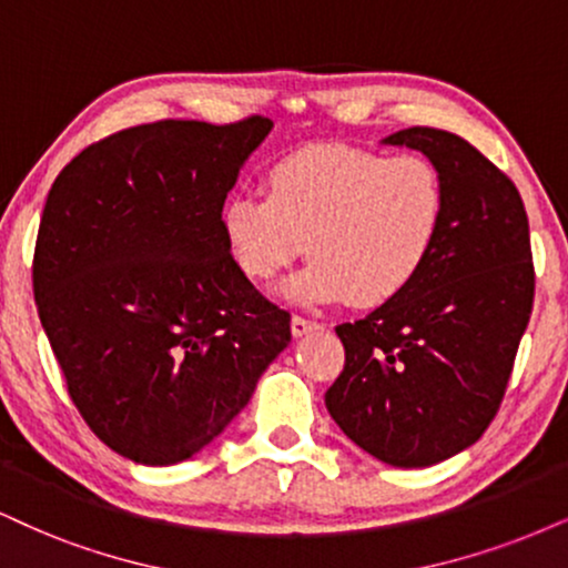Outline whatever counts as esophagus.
Segmentation results:
<instances>
[{"instance_id":"obj_1","label":"esophagus","mask_w":568,"mask_h":568,"mask_svg":"<svg viewBox=\"0 0 568 568\" xmlns=\"http://www.w3.org/2000/svg\"><path fill=\"white\" fill-rule=\"evenodd\" d=\"M318 328H321V324H316V321H307L300 316L292 318V337H305V334L318 332Z\"/></svg>"}]
</instances>
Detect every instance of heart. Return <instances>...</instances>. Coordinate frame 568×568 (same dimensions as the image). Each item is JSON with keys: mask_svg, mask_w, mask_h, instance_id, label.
<instances>
[{"mask_svg": "<svg viewBox=\"0 0 568 568\" xmlns=\"http://www.w3.org/2000/svg\"><path fill=\"white\" fill-rule=\"evenodd\" d=\"M445 184L418 155L313 144L271 165L268 197L236 192L221 210L231 261L265 284L303 255L282 286L292 303L349 300L376 307L403 295L429 263L445 223Z\"/></svg>", "mask_w": 568, "mask_h": 568, "instance_id": "1", "label": "heart"}]
</instances>
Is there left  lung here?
Returning a JSON list of instances; mask_svg holds the SVG:
<instances>
[{"instance_id":"left-lung-1","label":"left lung","mask_w":568,"mask_h":568,"mask_svg":"<svg viewBox=\"0 0 568 568\" xmlns=\"http://www.w3.org/2000/svg\"><path fill=\"white\" fill-rule=\"evenodd\" d=\"M382 144L429 158L445 184V223L403 295L337 326L345 368L326 408L361 450L424 468L485 434L527 332L535 268L519 189L450 131L403 129Z\"/></svg>"}]
</instances>
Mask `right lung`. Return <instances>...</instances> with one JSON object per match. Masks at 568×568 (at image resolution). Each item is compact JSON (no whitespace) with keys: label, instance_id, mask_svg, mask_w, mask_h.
<instances>
[{"label":"right lung","instance_id":"obj_1","mask_svg":"<svg viewBox=\"0 0 568 568\" xmlns=\"http://www.w3.org/2000/svg\"><path fill=\"white\" fill-rule=\"evenodd\" d=\"M273 123L160 121L62 168L33 252V297L83 422L144 466L213 443L292 342L231 261L221 210Z\"/></svg>","mask_w":568,"mask_h":568}]
</instances>
